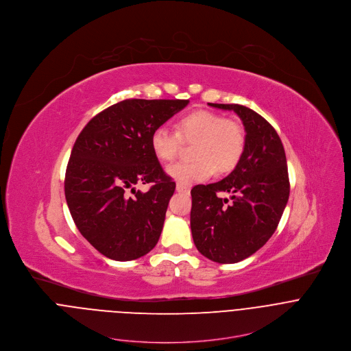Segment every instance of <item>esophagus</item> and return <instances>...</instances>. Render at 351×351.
Segmentation results:
<instances>
[{
  "label": "esophagus",
  "mask_w": 351,
  "mask_h": 351,
  "mask_svg": "<svg viewBox=\"0 0 351 351\" xmlns=\"http://www.w3.org/2000/svg\"><path fill=\"white\" fill-rule=\"evenodd\" d=\"M176 191H177V192H182V193H186V192H189V188L178 182V184L176 185Z\"/></svg>",
  "instance_id": "esophagus-1"
}]
</instances>
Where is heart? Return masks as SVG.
<instances>
[{
  "mask_svg": "<svg viewBox=\"0 0 351 351\" xmlns=\"http://www.w3.org/2000/svg\"><path fill=\"white\" fill-rule=\"evenodd\" d=\"M184 142L193 143V160L177 163L167 173L177 182L191 185L209 178L215 170L221 174L234 170L245 152L246 136L238 121L205 109L181 116L177 132L159 125L151 134V149L160 162H173Z\"/></svg>",
  "mask_w": 351,
  "mask_h": 351,
  "instance_id": "heart-1",
  "label": "heart"
}]
</instances>
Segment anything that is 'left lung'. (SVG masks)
<instances>
[{
  "instance_id": "left-lung-1",
  "label": "left lung",
  "mask_w": 351,
  "mask_h": 351,
  "mask_svg": "<svg viewBox=\"0 0 351 351\" xmlns=\"http://www.w3.org/2000/svg\"><path fill=\"white\" fill-rule=\"evenodd\" d=\"M209 106L234 110L246 131L245 152L221 181L192 191L191 228L204 256L237 263L259 250L274 234L289 199V177L282 142L256 112L239 104ZM221 191L232 195L221 199Z\"/></svg>"
}]
</instances>
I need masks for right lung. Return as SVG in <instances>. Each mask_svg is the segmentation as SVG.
I'll return each mask as SVG.
<instances>
[{"instance_id":"add662e5","label":"right lung","mask_w":351,"mask_h":351,"mask_svg":"<svg viewBox=\"0 0 351 351\" xmlns=\"http://www.w3.org/2000/svg\"><path fill=\"white\" fill-rule=\"evenodd\" d=\"M189 100H124L96 114L78 135L66 169L64 196L82 237L113 261L155 247L176 182L151 149L152 131ZM138 183H151L147 193Z\"/></svg>"}]
</instances>
